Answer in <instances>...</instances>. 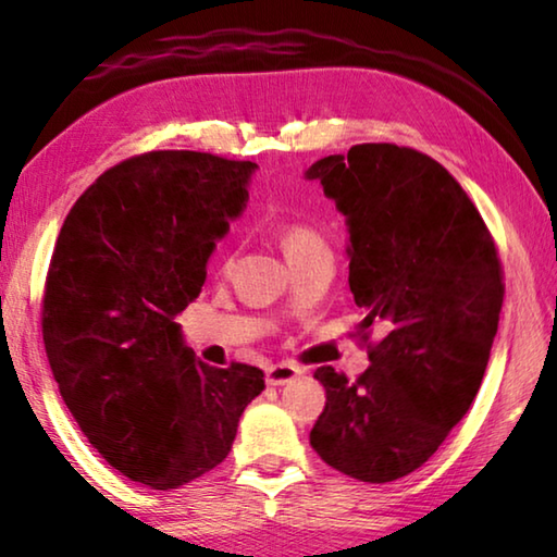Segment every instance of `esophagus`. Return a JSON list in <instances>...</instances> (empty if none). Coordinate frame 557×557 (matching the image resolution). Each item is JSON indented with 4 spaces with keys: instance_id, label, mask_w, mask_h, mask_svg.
Segmentation results:
<instances>
[{
    "instance_id": "obj_1",
    "label": "esophagus",
    "mask_w": 557,
    "mask_h": 557,
    "mask_svg": "<svg viewBox=\"0 0 557 557\" xmlns=\"http://www.w3.org/2000/svg\"><path fill=\"white\" fill-rule=\"evenodd\" d=\"M299 373H301V369L292 361L272 363V366H268V385H282V383L295 379V375H299Z\"/></svg>"
}]
</instances>
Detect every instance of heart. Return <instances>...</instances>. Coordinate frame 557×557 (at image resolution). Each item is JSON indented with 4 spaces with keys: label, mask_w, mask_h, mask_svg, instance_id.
<instances>
[{
    "label": "heart",
    "mask_w": 557,
    "mask_h": 557,
    "mask_svg": "<svg viewBox=\"0 0 557 557\" xmlns=\"http://www.w3.org/2000/svg\"><path fill=\"white\" fill-rule=\"evenodd\" d=\"M280 238H282V245H285L287 258L297 256V252L319 248V245H326L322 233H319L314 225H309L307 221H297V219L285 221L280 225Z\"/></svg>",
    "instance_id": "1"
}]
</instances>
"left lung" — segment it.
I'll use <instances>...</instances> for the list:
<instances>
[{
  "label": "left lung",
  "instance_id": "left-lung-1",
  "mask_svg": "<svg viewBox=\"0 0 557 557\" xmlns=\"http://www.w3.org/2000/svg\"><path fill=\"white\" fill-rule=\"evenodd\" d=\"M307 176L348 219V287L366 312L356 336L371 358L356 381L314 371L326 405L309 442L358 482H395L476 398L504 305L502 258L465 188L418 149L356 145Z\"/></svg>",
  "mask_w": 557,
  "mask_h": 557
}]
</instances>
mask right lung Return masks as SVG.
I'll use <instances>...</instances> for the list:
<instances>
[{"instance_id": "right-lung-1", "label": "right lung", "mask_w": 557, "mask_h": 557, "mask_svg": "<svg viewBox=\"0 0 557 557\" xmlns=\"http://www.w3.org/2000/svg\"><path fill=\"white\" fill-rule=\"evenodd\" d=\"M252 169L188 149L129 157L75 201L46 272L41 334L65 408L110 467L159 492L219 467L265 388L258 366L203 363L174 322Z\"/></svg>"}]
</instances>
